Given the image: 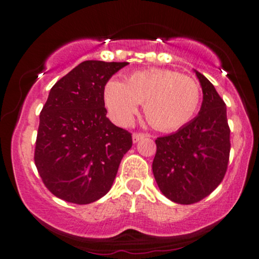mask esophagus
Masks as SVG:
<instances>
[{"instance_id": "obj_1", "label": "esophagus", "mask_w": 259, "mask_h": 259, "mask_svg": "<svg viewBox=\"0 0 259 259\" xmlns=\"http://www.w3.org/2000/svg\"><path fill=\"white\" fill-rule=\"evenodd\" d=\"M146 134H142V133H134L133 134V142L134 144H136V142H139L140 140L146 138Z\"/></svg>"}]
</instances>
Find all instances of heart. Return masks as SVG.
<instances>
[{"label": "heart", "mask_w": 259, "mask_h": 259, "mask_svg": "<svg viewBox=\"0 0 259 259\" xmlns=\"http://www.w3.org/2000/svg\"><path fill=\"white\" fill-rule=\"evenodd\" d=\"M103 99L113 120L126 125L140 103L147 120L159 130H177L191 120L201 102L198 82L169 69L134 72L125 82L111 79L103 88Z\"/></svg>", "instance_id": "obj_1"}]
</instances>
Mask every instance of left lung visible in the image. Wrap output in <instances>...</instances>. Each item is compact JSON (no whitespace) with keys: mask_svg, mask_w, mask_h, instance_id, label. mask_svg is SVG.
Returning <instances> with one entry per match:
<instances>
[{"mask_svg":"<svg viewBox=\"0 0 259 259\" xmlns=\"http://www.w3.org/2000/svg\"><path fill=\"white\" fill-rule=\"evenodd\" d=\"M203 92L198 115L170 135L157 138L152 170L157 185L175 203L203 200L224 179L230 153L227 107L206 76L195 70Z\"/></svg>","mask_w":259,"mask_h":259,"instance_id":"obj_1","label":"left lung"}]
</instances>
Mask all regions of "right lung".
<instances>
[{
  "label": "right lung",
  "mask_w": 259,
  "mask_h": 259,
  "mask_svg": "<svg viewBox=\"0 0 259 259\" xmlns=\"http://www.w3.org/2000/svg\"><path fill=\"white\" fill-rule=\"evenodd\" d=\"M127 64L85 61L52 86L40 113L34 159L56 197L88 204L111 190L133 139L106 117L103 88Z\"/></svg>",
  "instance_id": "obj_1"
}]
</instances>
